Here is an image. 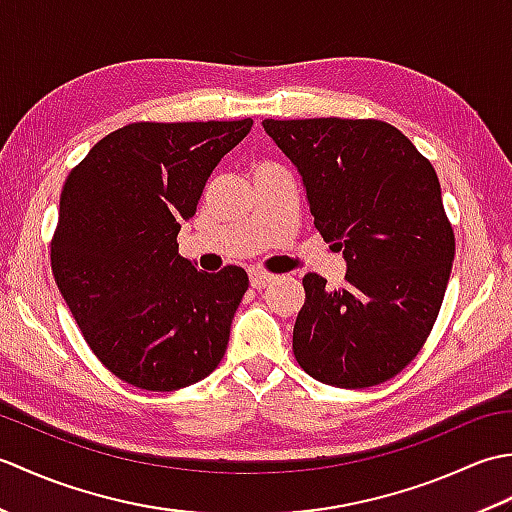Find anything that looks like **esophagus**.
I'll use <instances>...</instances> for the list:
<instances>
[{"instance_id":"1","label":"esophagus","mask_w":512,"mask_h":512,"mask_svg":"<svg viewBox=\"0 0 512 512\" xmlns=\"http://www.w3.org/2000/svg\"><path fill=\"white\" fill-rule=\"evenodd\" d=\"M248 277H250V286L257 288V290L266 288L270 281H273V275H268V273H264V270H257V268H250Z\"/></svg>"}]
</instances>
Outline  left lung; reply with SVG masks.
<instances>
[{
	"mask_svg": "<svg viewBox=\"0 0 512 512\" xmlns=\"http://www.w3.org/2000/svg\"><path fill=\"white\" fill-rule=\"evenodd\" d=\"M264 132L297 167L314 226L343 250L345 286L303 277L292 350L332 387H372L405 369L436 323L455 237L436 169L383 121L303 118Z\"/></svg>",
	"mask_w": 512,
	"mask_h": 512,
	"instance_id": "left-lung-1",
	"label": "left lung"
}]
</instances>
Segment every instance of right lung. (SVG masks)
<instances>
[{
	"mask_svg": "<svg viewBox=\"0 0 512 512\" xmlns=\"http://www.w3.org/2000/svg\"><path fill=\"white\" fill-rule=\"evenodd\" d=\"M250 127V118L127 125L63 184L52 275L92 352L129 385L189 387L222 361L248 275L200 273L178 255V233Z\"/></svg>",
	"mask_w": 512,
	"mask_h": 512,
	"instance_id": "right-lung-1",
	"label": "right lung"
}]
</instances>
